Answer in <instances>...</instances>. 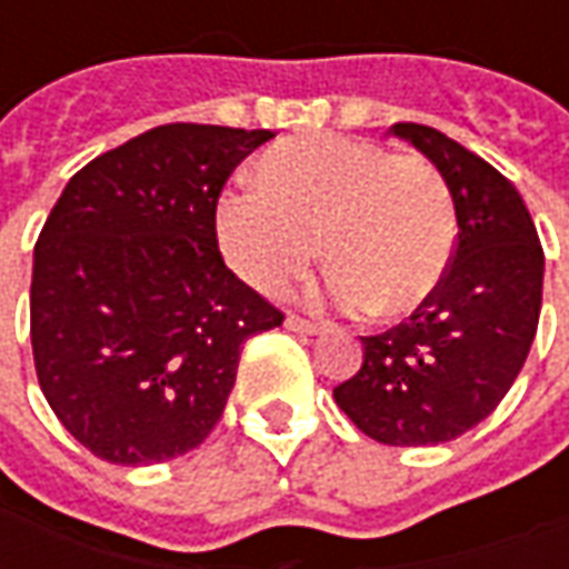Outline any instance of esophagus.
I'll list each match as a JSON object with an SVG mask.
<instances>
[{
    "label": "esophagus",
    "instance_id": "34e87169",
    "mask_svg": "<svg viewBox=\"0 0 569 569\" xmlns=\"http://www.w3.org/2000/svg\"><path fill=\"white\" fill-rule=\"evenodd\" d=\"M289 332H298V335H320L322 326L320 322H310V320H301V317H286L283 322Z\"/></svg>",
    "mask_w": 569,
    "mask_h": 569
}]
</instances>
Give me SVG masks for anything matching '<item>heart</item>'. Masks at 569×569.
Listing matches in <instances>:
<instances>
[{"mask_svg":"<svg viewBox=\"0 0 569 569\" xmlns=\"http://www.w3.org/2000/svg\"><path fill=\"white\" fill-rule=\"evenodd\" d=\"M261 186L224 191L216 240L231 271L259 292H280L322 256L326 296L378 317L418 310L448 273L453 203L439 170L378 142L322 133L273 146Z\"/></svg>","mask_w":569,"mask_h":569,"instance_id":"obj_1","label":"heart"}]
</instances>
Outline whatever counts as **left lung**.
I'll use <instances>...</instances> for the list:
<instances>
[{
  "label": "left lung",
  "mask_w": 569,
  "mask_h": 569,
  "mask_svg": "<svg viewBox=\"0 0 569 569\" xmlns=\"http://www.w3.org/2000/svg\"><path fill=\"white\" fill-rule=\"evenodd\" d=\"M445 179L457 249L406 322L362 338L335 402L381 445H441L488 418L525 366L542 308V247L525 200L488 161L427 124H393Z\"/></svg>",
  "instance_id": "obj_1"
}]
</instances>
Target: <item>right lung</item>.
Instances as JSON below:
<instances>
[{
    "mask_svg": "<svg viewBox=\"0 0 569 569\" xmlns=\"http://www.w3.org/2000/svg\"><path fill=\"white\" fill-rule=\"evenodd\" d=\"M271 130L163 124L93 158L32 252L30 338L57 420L100 460L149 466L219 423L247 338L283 322L224 268L216 200Z\"/></svg>",
    "mask_w": 569,
    "mask_h": 569,
    "instance_id": "1",
    "label": "right lung"
}]
</instances>
